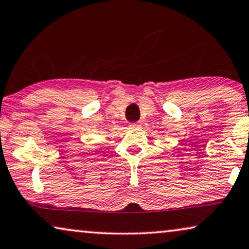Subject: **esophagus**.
<instances>
[{
    "instance_id": "1",
    "label": "esophagus",
    "mask_w": 249,
    "mask_h": 249,
    "mask_svg": "<svg viewBox=\"0 0 249 249\" xmlns=\"http://www.w3.org/2000/svg\"><path fill=\"white\" fill-rule=\"evenodd\" d=\"M131 126L132 127H140L141 124H140V122H133V123H131Z\"/></svg>"
}]
</instances>
